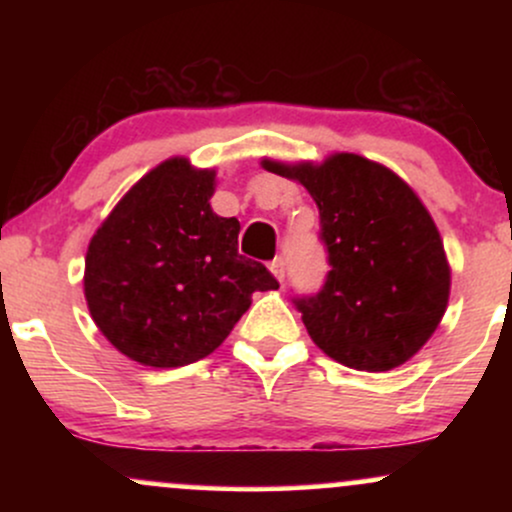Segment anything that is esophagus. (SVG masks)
Returning a JSON list of instances; mask_svg holds the SVG:
<instances>
[{
    "instance_id": "obj_1",
    "label": "esophagus",
    "mask_w": 512,
    "mask_h": 512,
    "mask_svg": "<svg viewBox=\"0 0 512 512\" xmlns=\"http://www.w3.org/2000/svg\"><path fill=\"white\" fill-rule=\"evenodd\" d=\"M269 269H272V274L276 276L279 281L286 279V260L284 257H276V260L269 264Z\"/></svg>"
}]
</instances>
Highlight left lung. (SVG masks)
<instances>
[{"label":"left lung","instance_id":"obj_1","mask_svg":"<svg viewBox=\"0 0 512 512\" xmlns=\"http://www.w3.org/2000/svg\"><path fill=\"white\" fill-rule=\"evenodd\" d=\"M262 168L301 182L320 209L332 269L320 293L296 298L310 339L368 373L407 363L450 298L443 238L424 202L383 163L344 151L322 163L262 158Z\"/></svg>","mask_w":512,"mask_h":512}]
</instances>
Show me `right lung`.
<instances>
[{
  "instance_id": "right-lung-1",
  "label": "right lung",
  "mask_w": 512,
  "mask_h": 512,
  "mask_svg": "<svg viewBox=\"0 0 512 512\" xmlns=\"http://www.w3.org/2000/svg\"><path fill=\"white\" fill-rule=\"evenodd\" d=\"M216 170L173 156L134 182L86 250L88 313L120 354L178 368L219 349L252 293L279 289L238 252L236 216L214 214Z\"/></svg>"
}]
</instances>
